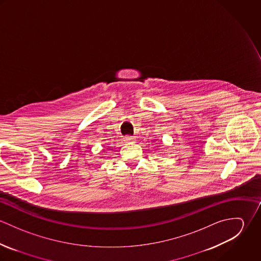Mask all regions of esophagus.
<instances>
[{
    "label": "esophagus",
    "instance_id": "esophagus-1",
    "mask_svg": "<svg viewBox=\"0 0 261 261\" xmlns=\"http://www.w3.org/2000/svg\"><path fill=\"white\" fill-rule=\"evenodd\" d=\"M124 142H126V143H135L136 142V139L134 138V137H125L124 138Z\"/></svg>",
    "mask_w": 261,
    "mask_h": 261
}]
</instances>
